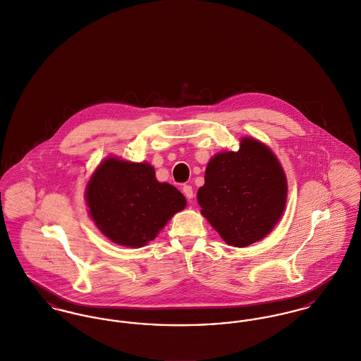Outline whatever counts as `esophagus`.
Masks as SVG:
<instances>
[{"label": "esophagus", "instance_id": "esophagus-1", "mask_svg": "<svg viewBox=\"0 0 361 361\" xmlns=\"http://www.w3.org/2000/svg\"><path fill=\"white\" fill-rule=\"evenodd\" d=\"M182 190H183V194H185V195H186V198H188V200H189V201H190V200H192V197H194V192H192V186H189V185H185V186H183V189H182Z\"/></svg>", "mask_w": 361, "mask_h": 361}]
</instances>
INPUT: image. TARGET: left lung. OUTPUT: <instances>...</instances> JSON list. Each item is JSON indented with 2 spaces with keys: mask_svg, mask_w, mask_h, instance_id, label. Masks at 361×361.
<instances>
[{
  "mask_svg": "<svg viewBox=\"0 0 361 361\" xmlns=\"http://www.w3.org/2000/svg\"><path fill=\"white\" fill-rule=\"evenodd\" d=\"M286 195V176L274 153L253 138H243L238 152L219 153L208 163L197 200L220 237L245 247L274 228Z\"/></svg>",
  "mask_w": 361,
  "mask_h": 361,
  "instance_id": "8db88e82",
  "label": "left lung"
}]
</instances>
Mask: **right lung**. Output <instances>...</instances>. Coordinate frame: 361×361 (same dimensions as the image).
<instances>
[{"instance_id":"add662e5","label":"right lung","mask_w":361,"mask_h":361,"mask_svg":"<svg viewBox=\"0 0 361 361\" xmlns=\"http://www.w3.org/2000/svg\"><path fill=\"white\" fill-rule=\"evenodd\" d=\"M89 214L104 235L141 247L186 207L176 188L160 183L149 164L105 160L86 188Z\"/></svg>"}]
</instances>
